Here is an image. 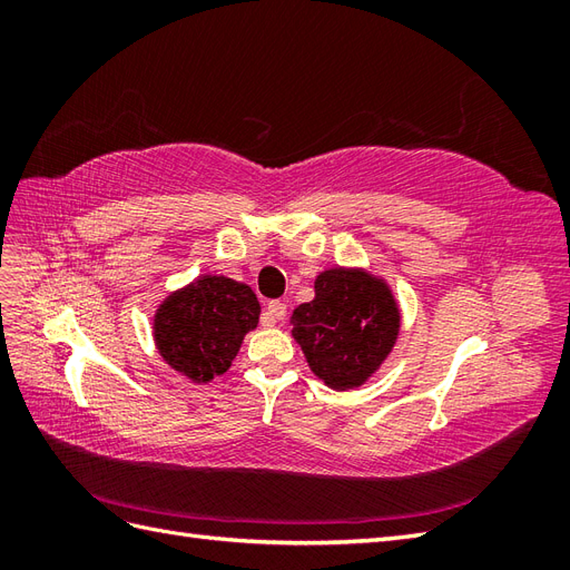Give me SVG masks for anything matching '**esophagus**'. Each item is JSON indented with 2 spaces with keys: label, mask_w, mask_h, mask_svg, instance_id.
Listing matches in <instances>:
<instances>
[{
  "label": "esophagus",
  "mask_w": 570,
  "mask_h": 570,
  "mask_svg": "<svg viewBox=\"0 0 570 570\" xmlns=\"http://www.w3.org/2000/svg\"><path fill=\"white\" fill-rule=\"evenodd\" d=\"M287 316V306L283 302H268L266 306V325H275L278 321H283Z\"/></svg>",
  "instance_id": "1"
}]
</instances>
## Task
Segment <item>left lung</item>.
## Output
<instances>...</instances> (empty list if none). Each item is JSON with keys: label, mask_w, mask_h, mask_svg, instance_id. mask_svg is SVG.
<instances>
[{"label": "left lung", "mask_w": 570, "mask_h": 570, "mask_svg": "<svg viewBox=\"0 0 570 570\" xmlns=\"http://www.w3.org/2000/svg\"><path fill=\"white\" fill-rule=\"evenodd\" d=\"M314 292L289 316L308 368L340 392L366 385L400 337L402 312L392 287L366 268L335 266L316 275Z\"/></svg>", "instance_id": "8db88e82"}]
</instances>
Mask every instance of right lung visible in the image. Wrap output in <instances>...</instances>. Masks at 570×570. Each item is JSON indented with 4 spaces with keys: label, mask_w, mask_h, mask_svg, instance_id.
<instances>
[{
    "label": "right lung",
    "mask_w": 570,
    "mask_h": 570,
    "mask_svg": "<svg viewBox=\"0 0 570 570\" xmlns=\"http://www.w3.org/2000/svg\"><path fill=\"white\" fill-rule=\"evenodd\" d=\"M258 316L262 304L249 285L206 273L164 297L151 318V335L170 368L204 385L233 366Z\"/></svg>",
    "instance_id": "add662e5"
}]
</instances>
